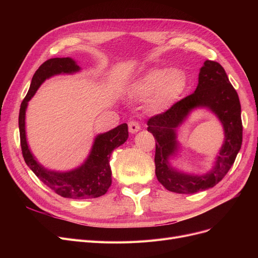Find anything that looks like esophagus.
I'll return each mask as SVG.
<instances>
[{
    "label": "esophagus",
    "mask_w": 258,
    "mask_h": 258,
    "mask_svg": "<svg viewBox=\"0 0 258 258\" xmlns=\"http://www.w3.org/2000/svg\"><path fill=\"white\" fill-rule=\"evenodd\" d=\"M128 130H130V133L135 134V133L139 132L141 128H140V124L137 121H130L128 122Z\"/></svg>",
    "instance_id": "obj_1"
}]
</instances>
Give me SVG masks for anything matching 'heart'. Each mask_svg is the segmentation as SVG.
Returning a JSON list of instances; mask_svg holds the SVG:
<instances>
[{
  "label": "heart",
  "mask_w": 258,
  "mask_h": 258,
  "mask_svg": "<svg viewBox=\"0 0 258 258\" xmlns=\"http://www.w3.org/2000/svg\"><path fill=\"white\" fill-rule=\"evenodd\" d=\"M188 86V76L179 68H152L141 74L131 87L138 98H147V107L153 112H164L177 101Z\"/></svg>",
  "instance_id": "heart-1"
}]
</instances>
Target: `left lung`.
Segmentation results:
<instances>
[{
    "mask_svg": "<svg viewBox=\"0 0 258 258\" xmlns=\"http://www.w3.org/2000/svg\"><path fill=\"white\" fill-rule=\"evenodd\" d=\"M203 107L220 120L224 128V142L209 172L202 175L185 173L173 168L169 162L179 149L176 130L192 110ZM147 125V131L157 140V179L167 190L177 194H196L215 186L233 165L242 142L238 95L224 68L212 60H206L201 68L196 91L166 112L152 117Z\"/></svg>",
    "mask_w": 258,
    "mask_h": 258,
    "instance_id": "8db88e82",
    "label": "left lung"
}]
</instances>
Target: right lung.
<instances>
[{
	"label": "right lung",
	"mask_w": 258,
	"mask_h": 258,
	"mask_svg": "<svg viewBox=\"0 0 258 258\" xmlns=\"http://www.w3.org/2000/svg\"><path fill=\"white\" fill-rule=\"evenodd\" d=\"M80 70L81 68L71 57H56L45 61L32 77L29 91L21 104L19 115L21 147L26 164L53 191L60 197L74 200L94 199L105 195L112 184L110 158L115 148L127 140V124L122 123L111 131L97 135L88 158L80 166L69 171H55L47 169L38 163L31 153L26 137L25 119L28 102L46 79L59 74H74Z\"/></svg>",
	"instance_id": "right-lung-1"
}]
</instances>
